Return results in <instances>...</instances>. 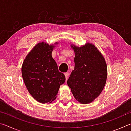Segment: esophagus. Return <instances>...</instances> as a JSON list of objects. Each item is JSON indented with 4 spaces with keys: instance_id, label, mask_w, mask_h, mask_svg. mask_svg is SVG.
Returning <instances> with one entry per match:
<instances>
[{
    "instance_id": "34e87169",
    "label": "esophagus",
    "mask_w": 131,
    "mask_h": 131,
    "mask_svg": "<svg viewBox=\"0 0 131 131\" xmlns=\"http://www.w3.org/2000/svg\"><path fill=\"white\" fill-rule=\"evenodd\" d=\"M65 75L66 79L67 80L68 79L69 76V72H66V73H65Z\"/></svg>"
}]
</instances>
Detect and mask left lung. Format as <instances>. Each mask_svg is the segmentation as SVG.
Instances as JSON below:
<instances>
[{"label":"left lung","instance_id":"1","mask_svg":"<svg viewBox=\"0 0 131 131\" xmlns=\"http://www.w3.org/2000/svg\"><path fill=\"white\" fill-rule=\"evenodd\" d=\"M74 69L67 81L75 99L83 104L99 96L107 79V65L102 55L92 44L81 47L73 46Z\"/></svg>","mask_w":131,"mask_h":131}]
</instances>
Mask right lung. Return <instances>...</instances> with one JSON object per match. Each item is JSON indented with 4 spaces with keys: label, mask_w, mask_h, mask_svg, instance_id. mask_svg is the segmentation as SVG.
<instances>
[{
    "label": "right lung",
    "mask_w": 131,
    "mask_h": 131,
    "mask_svg": "<svg viewBox=\"0 0 131 131\" xmlns=\"http://www.w3.org/2000/svg\"><path fill=\"white\" fill-rule=\"evenodd\" d=\"M54 47L44 42L38 43L26 57L22 66L23 78L29 92L42 103L54 101L66 80L52 57Z\"/></svg>",
    "instance_id": "1"
}]
</instances>
